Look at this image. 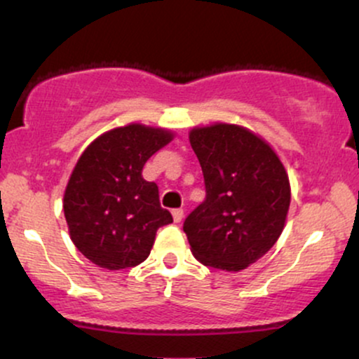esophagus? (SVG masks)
I'll return each instance as SVG.
<instances>
[{"label":"esophagus","instance_id":"obj_1","mask_svg":"<svg viewBox=\"0 0 359 359\" xmlns=\"http://www.w3.org/2000/svg\"><path fill=\"white\" fill-rule=\"evenodd\" d=\"M172 216H174L175 222H180V221H182V217H184V211H182V209H174V211H172Z\"/></svg>","mask_w":359,"mask_h":359}]
</instances>
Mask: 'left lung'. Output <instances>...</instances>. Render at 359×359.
<instances>
[{
  "mask_svg": "<svg viewBox=\"0 0 359 359\" xmlns=\"http://www.w3.org/2000/svg\"><path fill=\"white\" fill-rule=\"evenodd\" d=\"M191 145L203 168L205 199L185 217L192 255L205 266L240 271L283 231L290 185L263 140L236 125L194 128Z\"/></svg>",
  "mask_w": 359,
  "mask_h": 359,
  "instance_id": "1",
  "label": "left lung"
}]
</instances>
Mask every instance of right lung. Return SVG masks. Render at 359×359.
<instances>
[{"label":"right lung","mask_w":359,"mask_h":359,"mask_svg":"<svg viewBox=\"0 0 359 359\" xmlns=\"http://www.w3.org/2000/svg\"><path fill=\"white\" fill-rule=\"evenodd\" d=\"M170 140L160 128L128 125L101 135L81 155L64 214L76 248L101 269L145 262L156 229L174 222L160 205L156 184L142 177L147 160Z\"/></svg>","instance_id":"right-lung-1"}]
</instances>
